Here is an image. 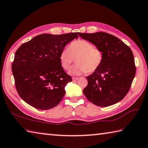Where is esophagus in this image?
<instances>
[{
  "mask_svg": "<svg viewBox=\"0 0 148 148\" xmlns=\"http://www.w3.org/2000/svg\"><path fill=\"white\" fill-rule=\"evenodd\" d=\"M78 79H79V77H73V79H72L73 81H76Z\"/></svg>",
  "mask_w": 148,
  "mask_h": 148,
  "instance_id": "1",
  "label": "esophagus"
}]
</instances>
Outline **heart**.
I'll list each match as a JSON object with an SVG mask.
<instances>
[{
    "instance_id": "obj_1",
    "label": "heart",
    "mask_w": 148,
    "mask_h": 148,
    "mask_svg": "<svg viewBox=\"0 0 148 148\" xmlns=\"http://www.w3.org/2000/svg\"><path fill=\"white\" fill-rule=\"evenodd\" d=\"M102 53L93 44L86 40L73 41L68 49L60 52L59 60L64 69L68 70L76 59L77 64L70 71L72 75L93 73L98 69L102 62Z\"/></svg>"
}]
</instances>
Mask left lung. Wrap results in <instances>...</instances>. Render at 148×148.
<instances>
[{
	"mask_svg": "<svg viewBox=\"0 0 148 148\" xmlns=\"http://www.w3.org/2000/svg\"><path fill=\"white\" fill-rule=\"evenodd\" d=\"M102 53L99 68L86 77L88 84L83 93L89 101L107 107L121 101L126 95L136 73L131 49L117 37L105 32L78 33Z\"/></svg>",
	"mask_w": 148,
	"mask_h": 148,
	"instance_id": "left-lung-1",
	"label": "left lung"
}]
</instances>
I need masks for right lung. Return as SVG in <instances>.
<instances>
[{"label":"right lung","instance_id":"add662e5","mask_svg":"<svg viewBox=\"0 0 148 148\" xmlns=\"http://www.w3.org/2000/svg\"><path fill=\"white\" fill-rule=\"evenodd\" d=\"M77 33L41 34L22 44L12 64L15 87L22 99L38 110L57 106L72 78L64 71L59 55Z\"/></svg>","mask_w":148,"mask_h":148}]
</instances>
